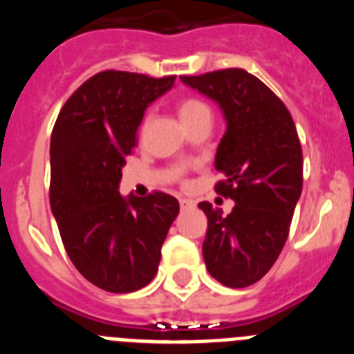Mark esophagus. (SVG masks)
<instances>
[{
    "label": "esophagus",
    "mask_w": 354,
    "mask_h": 354,
    "mask_svg": "<svg viewBox=\"0 0 354 354\" xmlns=\"http://www.w3.org/2000/svg\"><path fill=\"white\" fill-rule=\"evenodd\" d=\"M179 204H180V209H192V207H195V202H193V200H187V198H180Z\"/></svg>",
    "instance_id": "34e87169"
}]
</instances>
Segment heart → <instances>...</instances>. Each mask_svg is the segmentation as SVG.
Masks as SVG:
<instances>
[{
    "mask_svg": "<svg viewBox=\"0 0 354 354\" xmlns=\"http://www.w3.org/2000/svg\"><path fill=\"white\" fill-rule=\"evenodd\" d=\"M179 117L184 122V126H192L193 122L198 120L202 117H211V111H209L207 106L202 101L195 99V97H186L179 102ZM152 118V113H147L143 118V126H147Z\"/></svg>",
    "mask_w": 354,
    "mask_h": 354,
    "instance_id": "heart-1",
    "label": "heart"
}]
</instances>
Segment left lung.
I'll list each match as a JSON object with an SVG mask.
<instances>
[{
  "instance_id": "obj_1",
  "label": "left lung",
  "mask_w": 354,
  "mask_h": 354,
  "mask_svg": "<svg viewBox=\"0 0 354 354\" xmlns=\"http://www.w3.org/2000/svg\"><path fill=\"white\" fill-rule=\"evenodd\" d=\"M187 86L218 102L227 131L214 167L225 175L214 189L236 204L223 216L209 202L202 253L212 278L241 289L259 282L289 236L303 187V152L289 109L245 68L180 76Z\"/></svg>"
}]
</instances>
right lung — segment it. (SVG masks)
Segmentation results:
<instances>
[{"label":"right lung","instance_id":"right-lung-1","mask_svg":"<svg viewBox=\"0 0 354 354\" xmlns=\"http://www.w3.org/2000/svg\"><path fill=\"white\" fill-rule=\"evenodd\" d=\"M175 76L102 71L68 97L51 134L49 202L65 252L90 283L134 292L152 282L179 202L122 196L118 183L147 106Z\"/></svg>","mask_w":354,"mask_h":354}]
</instances>
